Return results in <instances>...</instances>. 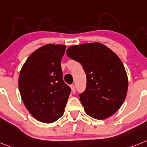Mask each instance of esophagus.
Masks as SVG:
<instances>
[{
	"label": "esophagus",
	"instance_id": "obj_1",
	"mask_svg": "<svg viewBox=\"0 0 147 147\" xmlns=\"http://www.w3.org/2000/svg\"><path fill=\"white\" fill-rule=\"evenodd\" d=\"M71 90H72V93H76V88H75V86L74 85H71Z\"/></svg>",
	"mask_w": 147,
	"mask_h": 147
}]
</instances>
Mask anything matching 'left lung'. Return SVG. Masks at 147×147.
Returning a JSON list of instances; mask_svg holds the SVG:
<instances>
[{
	"label": "left lung",
	"mask_w": 147,
	"mask_h": 147,
	"mask_svg": "<svg viewBox=\"0 0 147 147\" xmlns=\"http://www.w3.org/2000/svg\"><path fill=\"white\" fill-rule=\"evenodd\" d=\"M66 55L81 63L86 75V88L79 94L86 113L104 119L123 103L128 88L126 71L119 58L102 44L94 42L69 47Z\"/></svg>",
	"instance_id": "obj_1"
}]
</instances>
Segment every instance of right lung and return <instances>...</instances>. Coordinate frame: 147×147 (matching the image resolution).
<instances>
[{
    "label": "right lung",
    "mask_w": 147,
    "mask_h": 147,
    "mask_svg": "<svg viewBox=\"0 0 147 147\" xmlns=\"http://www.w3.org/2000/svg\"><path fill=\"white\" fill-rule=\"evenodd\" d=\"M66 46L49 45L34 51L24 63L18 86L21 98L30 114L45 123L61 117L71 93L62 79L61 61Z\"/></svg>",
    "instance_id": "right-lung-1"
}]
</instances>
